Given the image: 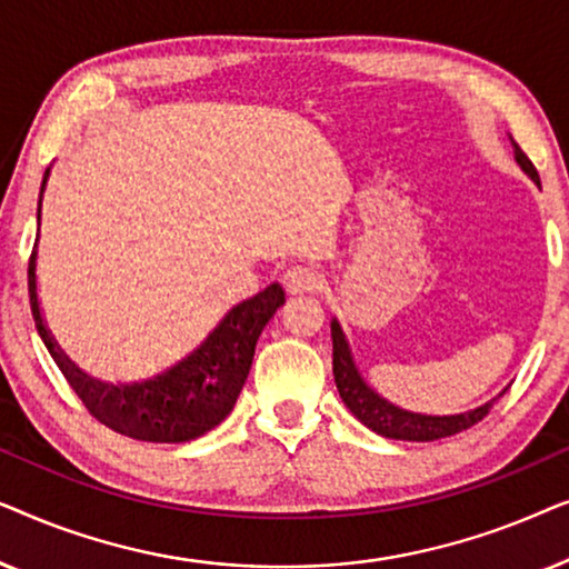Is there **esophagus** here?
Segmentation results:
<instances>
[{"label":"esophagus","mask_w":569,"mask_h":569,"mask_svg":"<svg viewBox=\"0 0 569 569\" xmlns=\"http://www.w3.org/2000/svg\"><path fill=\"white\" fill-rule=\"evenodd\" d=\"M282 284L287 287V292H306V290H316L321 284V274L313 267H287L282 271Z\"/></svg>","instance_id":"1"}]
</instances>
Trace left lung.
<instances>
[{
    "label": "left lung",
    "mask_w": 569,
    "mask_h": 569,
    "mask_svg": "<svg viewBox=\"0 0 569 569\" xmlns=\"http://www.w3.org/2000/svg\"><path fill=\"white\" fill-rule=\"evenodd\" d=\"M512 144V154H516V162L520 170L536 181V186H541L539 173H536L533 162L526 158V152L520 150L516 139L510 137ZM331 341H333V380H337L339 396L341 401L347 403V409L360 419L365 427H370L372 432L383 435V438L391 440H411V442H430V440H440V438H450V435L463 432L481 422L489 415V407L500 399L505 393H497L492 401L481 403L477 409L461 411V415H419V411H409L401 409L383 399L378 391L365 383V378L357 370L352 349H349V341L341 331V323L337 318H331Z\"/></svg>",
    "instance_id": "left-lung-1"
}]
</instances>
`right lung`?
I'll use <instances>...</instances> for the list:
<instances>
[{
	"label": "right lung",
	"instance_id": "add662e5",
	"mask_svg": "<svg viewBox=\"0 0 569 569\" xmlns=\"http://www.w3.org/2000/svg\"><path fill=\"white\" fill-rule=\"evenodd\" d=\"M49 173L51 170H46L41 183L38 236L28 263L30 310H33L36 329L41 333L46 349L90 415L111 427L113 432L144 442H189L201 438L236 407L248 370H251L256 341L269 318L284 302L282 284L271 282L253 298L232 306L197 349H191L183 360L170 365L158 376L134 380V383H106V380L92 378L77 368L51 337L41 313V300H38L36 261L38 240H41V201Z\"/></svg>",
	"mask_w": 569,
	"mask_h": 569
}]
</instances>
